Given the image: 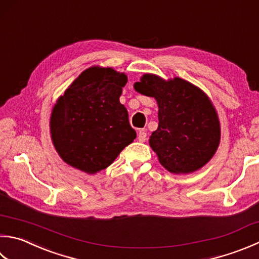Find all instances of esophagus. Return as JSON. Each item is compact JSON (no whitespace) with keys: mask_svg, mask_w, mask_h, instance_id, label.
<instances>
[{"mask_svg":"<svg viewBox=\"0 0 259 259\" xmlns=\"http://www.w3.org/2000/svg\"><path fill=\"white\" fill-rule=\"evenodd\" d=\"M146 139H147V134L144 130H140L138 133V140L141 141V143H144V141H146Z\"/></svg>","mask_w":259,"mask_h":259,"instance_id":"esophagus-1","label":"esophagus"}]
</instances>
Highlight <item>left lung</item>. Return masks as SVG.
Returning <instances> with one entry per match:
<instances>
[{
    "mask_svg": "<svg viewBox=\"0 0 259 259\" xmlns=\"http://www.w3.org/2000/svg\"><path fill=\"white\" fill-rule=\"evenodd\" d=\"M134 88L158 105V128L149 146L159 163L173 174L193 173L209 163L221 137L219 116L209 96L183 78L166 80L155 74H144Z\"/></svg>",
    "mask_w": 259,
    "mask_h": 259,
    "instance_id": "obj_1",
    "label": "left lung"
}]
</instances>
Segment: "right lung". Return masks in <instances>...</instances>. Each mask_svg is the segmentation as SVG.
I'll return each instance as SVG.
<instances>
[{"label":"right lung","instance_id":"add662e5","mask_svg":"<svg viewBox=\"0 0 259 259\" xmlns=\"http://www.w3.org/2000/svg\"><path fill=\"white\" fill-rule=\"evenodd\" d=\"M124 73L92 66L60 95L50 115V136L66 164L95 174L113 163L136 139L128 111L120 103Z\"/></svg>","mask_w":259,"mask_h":259}]
</instances>
